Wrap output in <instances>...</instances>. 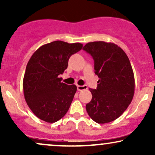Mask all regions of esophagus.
<instances>
[{"instance_id":"1","label":"esophagus","mask_w":155,"mask_h":155,"mask_svg":"<svg viewBox=\"0 0 155 155\" xmlns=\"http://www.w3.org/2000/svg\"><path fill=\"white\" fill-rule=\"evenodd\" d=\"M87 85H82V86L78 85V86H77V90H78V91H82V90H87Z\"/></svg>"}]
</instances>
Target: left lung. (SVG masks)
I'll return each instance as SVG.
<instances>
[{
    "label": "left lung",
    "instance_id": "left-lung-1",
    "mask_svg": "<svg viewBox=\"0 0 155 155\" xmlns=\"http://www.w3.org/2000/svg\"><path fill=\"white\" fill-rule=\"evenodd\" d=\"M94 60L97 87L90 89L92 97L86 110L92 120L99 124L120 117L130 104L134 95L135 79L128 57L114 43L94 41L83 48Z\"/></svg>",
    "mask_w": 155,
    "mask_h": 155
}]
</instances>
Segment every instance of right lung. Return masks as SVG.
<instances>
[{"label": "right lung", "mask_w": 155, "mask_h": 155, "mask_svg": "<svg viewBox=\"0 0 155 155\" xmlns=\"http://www.w3.org/2000/svg\"><path fill=\"white\" fill-rule=\"evenodd\" d=\"M80 43L55 41L33 53L26 66L23 91L27 104L40 120L53 123L65 116L77 87L61 82L70 57L82 49Z\"/></svg>", "instance_id": "right-lung-1"}]
</instances>
